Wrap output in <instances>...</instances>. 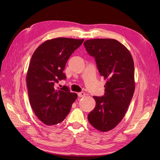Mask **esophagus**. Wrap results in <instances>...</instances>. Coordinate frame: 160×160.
Here are the masks:
<instances>
[{"mask_svg":"<svg viewBox=\"0 0 160 160\" xmlns=\"http://www.w3.org/2000/svg\"><path fill=\"white\" fill-rule=\"evenodd\" d=\"M85 95H86V93H84V92H80V93H78V96L79 97H80V98L85 97Z\"/></svg>","mask_w":160,"mask_h":160,"instance_id":"obj_1","label":"esophagus"}]
</instances>
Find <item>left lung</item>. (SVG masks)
Returning <instances> with one entry per match:
<instances>
[{
  "mask_svg": "<svg viewBox=\"0 0 160 160\" xmlns=\"http://www.w3.org/2000/svg\"><path fill=\"white\" fill-rule=\"evenodd\" d=\"M95 59L100 74L106 80L104 95L93 97L95 108L89 123L101 132L114 128L124 117L135 90L134 63L128 48L113 39H92L83 43Z\"/></svg>",
  "mask_w": 160,
  "mask_h": 160,
  "instance_id": "8db88e82",
  "label": "left lung"
}]
</instances>
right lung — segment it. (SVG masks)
<instances>
[{
    "mask_svg": "<svg viewBox=\"0 0 160 160\" xmlns=\"http://www.w3.org/2000/svg\"><path fill=\"white\" fill-rule=\"evenodd\" d=\"M84 41L67 38L47 40L33 52L27 74L30 103L38 118L47 125L62 122L70 112L77 94L67 86L56 88L69 58Z\"/></svg>",
    "mask_w": 160,
    "mask_h": 160,
    "instance_id": "obj_1",
    "label": "right lung"
}]
</instances>
